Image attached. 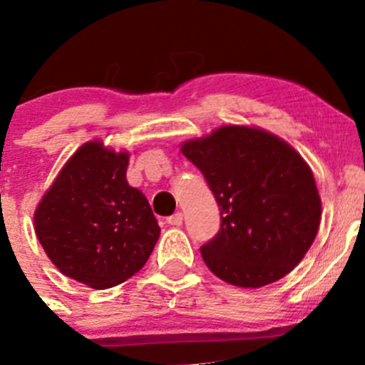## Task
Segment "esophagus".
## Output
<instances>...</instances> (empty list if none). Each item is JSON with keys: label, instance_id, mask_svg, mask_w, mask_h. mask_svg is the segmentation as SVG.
Masks as SVG:
<instances>
[{"label": "esophagus", "instance_id": "esophagus-1", "mask_svg": "<svg viewBox=\"0 0 365 365\" xmlns=\"http://www.w3.org/2000/svg\"><path fill=\"white\" fill-rule=\"evenodd\" d=\"M183 222V214L182 212H176V214H173V215H169L168 217V225H171V226H180Z\"/></svg>", "mask_w": 365, "mask_h": 365}]
</instances>
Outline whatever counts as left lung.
Masks as SVG:
<instances>
[{
	"mask_svg": "<svg viewBox=\"0 0 365 365\" xmlns=\"http://www.w3.org/2000/svg\"><path fill=\"white\" fill-rule=\"evenodd\" d=\"M182 153L203 173L221 212L217 235L201 246L226 284L258 289L302 262L321 222L316 180L280 137L251 126H221L187 140Z\"/></svg>",
	"mask_w": 365,
	"mask_h": 365,
	"instance_id": "8db88e82",
	"label": "left lung"
}]
</instances>
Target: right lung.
<instances>
[{"mask_svg": "<svg viewBox=\"0 0 365 365\" xmlns=\"http://www.w3.org/2000/svg\"><path fill=\"white\" fill-rule=\"evenodd\" d=\"M130 155L85 143L35 210V233L60 272L93 289L143 269L160 235L146 196L126 182Z\"/></svg>", "mask_w": 365, "mask_h": 365, "instance_id": "right-lung-1", "label": "right lung"}]
</instances>
